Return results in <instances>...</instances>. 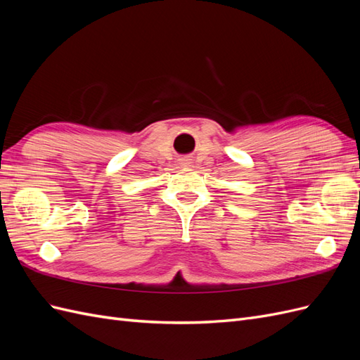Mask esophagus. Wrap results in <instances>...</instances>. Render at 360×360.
Instances as JSON below:
<instances>
[{
	"label": "esophagus",
	"instance_id": "34e87169",
	"mask_svg": "<svg viewBox=\"0 0 360 360\" xmlns=\"http://www.w3.org/2000/svg\"><path fill=\"white\" fill-rule=\"evenodd\" d=\"M181 165H188V160H181Z\"/></svg>",
	"mask_w": 360,
	"mask_h": 360
}]
</instances>
